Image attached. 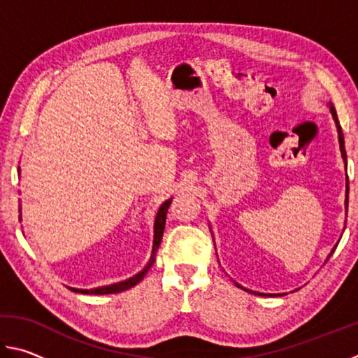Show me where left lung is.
Segmentation results:
<instances>
[{"label": "left lung", "instance_id": "8db88e82", "mask_svg": "<svg viewBox=\"0 0 358 358\" xmlns=\"http://www.w3.org/2000/svg\"><path fill=\"white\" fill-rule=\"evenodd\" d=\"M329 106H330V112H331V117H333V120H335V123H336V129H338V141H339V150H341V156H343V159H344V164L348 166V162H346V150H344V136H343V131H341V124H339V121H338V115H336V110H335V107H333V104L331 102H329ZM348 202H349V180L346 178V201H344V203H346V208H348ZM336 250V246L333 248L331 250V252L329 254V257H327V260L330 259V256L333 254V251ZM237 284V282H235ZM238 287H241L240 284H237ZM241 289H245V287H241ZM246 292H251V294H256V295H265V294H259V292H252V290H248V289H245ZM278 295H281V294H278ZM270 296H276V295H273V294H270Z\"/></svg>", "mask_w": 358, "mask_h": 358}]
</instances>
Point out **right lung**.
Masks as SVG:
<instances>
[{"label": "right lung", "instance_id": "1", "mask_svg": "<svg viewBox=\"0 0 358 358\" xmlns=\"http://www.w3.org/2000/svg\"><path fill=\"white\" fill-rule=\"evenodd\" d=\"M172 199H169L164 203L161 205L159 210H157L156 217H155V237H153V251H151V257L148 260V264L143 266V268L138 271L136 276L129 278V280L126 281H121L117 284H110V286H102V287H96V289H74V287H69L71 290H74V292H80V294H93V295H104V294H118V292H123V290H128L131 287H134L136 284L141 282L143 280V276L148 273V270L151 268V265H153L155 259H156V252H157V248L161 245V240H162V234H164V227H166V216H167V210H169V205H171Z\"/></svg>", "mask_w": 358, "mask_h": 358}]
</instances>
